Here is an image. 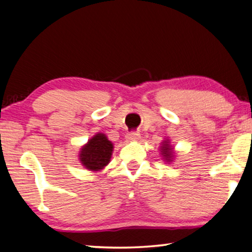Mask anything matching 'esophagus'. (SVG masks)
<instances>
[{
	"mask_svg": "<svg viewBox=\"0 0 252 252\" xmlns=\"http://www.w3.org/2000/svg\"><path fill=\"white\" fill-rule=\"evenodd\" d=\"M126 138L127 141H136L140 138V134L138 132H127Z\"/></svg>",
	"mask_w": 252,
	"mask_h": 252,
	"instance_id": "1",
	"label": "esophagus"
}]
</instances>
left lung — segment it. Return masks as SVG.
<instances>
[{
  "instance_id": "8db88e82",
  "label": "left lung",
  "mask_w": 252,
  "mask_h": 252,
  "mask_svg": "<svg viewBox=\"0 0 252 252\" xmlns=\"http://www.w3.org/2000/svg\"><path fill=\"white\" fill-rule=\"evenodd\" d=\"M160 152H161V157L163 158V161L166 163H172L173 160H175V150H173L172 145L170 144V139L169 138H164V140H162L161 146H160Z\"/></svg>"
}]
</instances>
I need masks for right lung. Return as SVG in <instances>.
Wrapping results in <instances>:
<instances>
[{
    "instance_id": "add662e5",
    "label": "right lung",
    "mask_w": 252,
    "mask_h": 252,
    "mask_svg": "<svg viewBox=\"0 0 252 252\" xmlns=\"http://www.w3.org/2000/svg\"><path fill=\"white\" fill-rule=\"evenodd\" d=\"M114 144L107 136L105 133L97 132L81 147L79 161L89 171H101L111 162Z\"/></svg>"
}]
</instances>
